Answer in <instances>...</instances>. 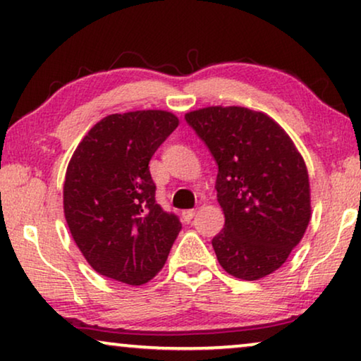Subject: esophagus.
<instances>
[{
  "instance_id": "34e87169",
  "label": "esophagus",
  "mask_w": 361,
  "mask_h": 361,
  "mask_svg": "<svg viewBox=\"0 0 361 361\" xmlns=\"http://www.w3.org/2000/svg\"><path fill=\"white\" fill-rule=\"evenodd\" d=\"M195 214H196V209H186V211L181 212V217H183V221H185V222H190L192 217H195Z\"/></svg>"
}]
</instances>
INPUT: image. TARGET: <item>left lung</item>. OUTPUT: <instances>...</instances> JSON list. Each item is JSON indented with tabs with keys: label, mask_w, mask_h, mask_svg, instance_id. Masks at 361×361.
Wrapping results in <instances>:
<instances>
[{
	"label": "left lung",
	"mask_w": 361,
	"mask_h": 361,
	"mask_svg": "<svg viewBox=\"0 0 361 361\" xmlns=\"http://www.w3.org/2000/svg\"><path fill=\"white\" fill-rule=\"evenodd\" d=\"M219 171L217 201L226 224L212 238L229 275L255 281L276 271L311 221V186L302 157L280 124L242 106L185 114Z\"/></svg>",
	"instance_id": "1"
}]
</instances>
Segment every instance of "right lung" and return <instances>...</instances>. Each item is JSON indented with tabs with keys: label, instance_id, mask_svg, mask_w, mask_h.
Returning a JSON list of instances; mask_svg holds the SVG:
<instances>
[{
	"label": "right lung",
	"instance_id": "obj_1",
	"mask_svg": "<svg viewBox=\"0 0 361 361\" xmlns=\"http://www.w3.org/2000/svg\"><path fill=\"white\" fill-rule=\"evenodd\" d=\"M178 124L173 113L161 109L109 114L73 152L63 214L99 275L140 286L165 265L181 222L157 204L149 161Z\"/></svg>",
	"mask_w": 361,
	"mask_h": 361
}]
</instances>
